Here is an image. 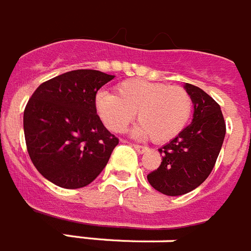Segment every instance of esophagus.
<instances>
[{
  "label": "esophagus",
  "instance_id": "1",
  "mask_svg": "<svg viewBox=\"0 0 251 251\" xmlns=\"http://www.w3.org/2000/svg\"><path fill=\"white\" fill-rule=\"evenodd\" d=\"M133 147L136 149L137 152H140V153H143V152L147 151V147L141 146V145H133Z\"/></svg>",
  "mask_w": 251,
  "mask_h": 251
}]
</instances>
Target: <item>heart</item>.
Listing matches in <instances>:
<instances>
[{
    "label": "heart",
    "instance_id": "obj_1",
    "mask_svg": "<svg viewBox=\"0 0 251 251\" xmlns=\"http://www.w3.org/2000/svg\"><path fill=\"white\" fill-rule=\"evenodd\" d=\"M94 105L111 132H123L137 113L140 126L136 134L164 143L185 128L192 115L193 101L189 93L180 86L134 78L119 83L117 95L99 91Z\"/></svg>",
    "mask_w": 251,
    "mask_h": 251
}]
</instances>
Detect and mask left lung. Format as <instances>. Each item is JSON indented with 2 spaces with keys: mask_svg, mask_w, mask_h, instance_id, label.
<instances>
[{
  "mask_svg": "<svg viewBox=\"0 0 251 251\" xmlns=\"http://www.w3.org/2000/svg\"><path fill=\"white\" fill-rule=\"evenodd\" d=\"M194 105L193 121L158 150L161 165L147 175L152 187L166 196H181L198 188L213 170L226 134L220 105L202 89L185 83Z\"/></svg>",
  "mask_w": 251,
  "mask_h": 251,
  "instance_id": "8db88e82",
  "label": "left lung"
}]
</instances>
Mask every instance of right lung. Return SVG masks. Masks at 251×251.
I'll return each instance as SVG.
<instances>
[{"instance_id": "1", "label": "right lung", "mask_w": 251, "mask_h": 251, "mask_svg": "<svg viewBox=\"0 0 251 251\" xmlns=\"http://www.w3.org/2000/svg\"><path fill=\"white\" fill-rule=\"evenodd\" d=\"M114 78L76 70L43 82L24 110L29 156L47 180L66 189L89 185L106 166L119 140L96 114L98 90Z\"/></svg>"}]
</instances>
